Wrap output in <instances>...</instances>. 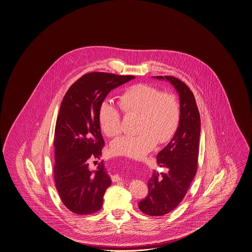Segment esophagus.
Here are the masks:
<instances>
[{
  "label": "esophagus",
  "instance_id": "obj_1",
  "mask_svg": "<svg viewBox=\"0 0 252 252\" xmlns=\"http://www.w3.org/2000/svg\"><path fill=\"white\" fill-rule=\"evenodd\" d=\"M111 180H112L113 182H118V181H121L122 179H121V177H120V176H118V175H114V176H111Z\"/></svg>",
  "mask_w": 252,
  "mask_h": 252
}]
</instances>
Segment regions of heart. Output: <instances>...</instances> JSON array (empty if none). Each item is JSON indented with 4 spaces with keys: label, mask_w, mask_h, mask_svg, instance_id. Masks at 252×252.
<instances>
[{
    "label": "heart",
    "mask_w": 252,
    "mask_h": 252,
    "mask_svg": "<svg viewBox=\"0 0 252 252\" xmlns=\"http://www.w3.org/2000/svg\"><path fill=\"white\" fill-rule=\"evenodd\" d=\"M123 114L137 116V135L116 139L111 150L116 155L139 158L151 152L157 144L169 142L180 126V105L177 96L162 92L147 84L128 87L118 97ZM122 115L109 101H103L98 108V123L108 137L121 132Z\"/></svg>",
    "instance_id": "heart-1"
}]
</instances>
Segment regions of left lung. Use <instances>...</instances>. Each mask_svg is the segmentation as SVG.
I'll return each instance as SVG.
<instances>
[{
  "label": "left lung",
  "mask_w": 252,
  "mask_h": 252,
  "mask_svg": "<svg viewBox=\"0 0 252 252\" xmlns=\"http://www.w3.org/2000/svg\"><path fill=\"white\" fill-rule=\"evenodd\" d=\"M172 84L180 99V122L170 143L158 154V164L167 172H156L148 181V195L139 202L145 215L161 216L176 208L187 193L198 169L201 119L194 94L187 85L170 75L156 76Z\"/></svg>",
  "instance_id": "obj_1"
}]
</instances>
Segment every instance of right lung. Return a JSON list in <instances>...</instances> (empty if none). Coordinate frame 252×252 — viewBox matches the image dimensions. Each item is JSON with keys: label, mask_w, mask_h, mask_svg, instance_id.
<instances>
[{"label": "right lung", "mask_w": 252, "mask_h": 252, "mask_svg": "<svg viewBox=\"0 0 252 252\" xmlns=\"http://www.w3.org/2000/svg\"><path fill=\"white\" fill-rule=\"evenodd\" d=\"M133 75L93 72L75 81L61 104L54 133L55 186L65 207L77 215L100 210L111 180L104 162L95 170L89 162L99 158L104 146L98 108L108 94L134 79Z\"/></svg>", "instance_id": "1"}]
</instances>
